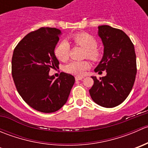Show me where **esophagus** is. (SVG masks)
Segmentation results:
<instances>
[{
  "label": "esophagus",
  "instance_id": "obj_1",
  "mask_svg": "<svg viewBox=\"0 0 148 148\" xmlns=\"http://www.w3.org/2000/svg\"><path fill=\"white\" fill-rule=\"evenodd\" d=\"M82 79H84L83 77H79V76H77V77H75L76 80H82Z\"/></svg>",
  "mask_w": 148,
  "mask_h": 148
}]
</instances>
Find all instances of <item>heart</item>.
<instances>
[{
  "instance_id": "b5f03b06",
  "label": "heart",
  "mask_w": 148,
  "mask_h": 148,
  "mask_svg": "<svg viewBox=\"0 0 148 148\" xmlns=\"http://www.w3.org/2000/svg\"><path fill=\"white\" fill-rule=\"evenodd\" d=\"M73 42L77 46H81L86 50L85 56L93 62H97L100 59L102 53L97 48V41L94 36L87 33H79L71 36ZM54 53L57 59L61 61H66L69 57L70 44L66 40L61 41L55 49ZM89 67L87 61H72L65 66L66 72L77 76H82Z\"/></svg>"
}]
</instances>
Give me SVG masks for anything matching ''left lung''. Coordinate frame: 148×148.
Masks as SVG:
<instances>
[{
  "label": "left lung",
  "instance_id": "1",
  "mask_svg": "<svg viewBox=\"0 0 148 148\" xmlns=\"http://www.w3.org/2000/svg\"><path fill=\"white\" fill-rule=\"evenodd\" d=\"M98 35L104 45L103 57L95 71H106L105 77H92L89 89L92 100L102 107L112 108L126 99L135 83L136 55L130 38L122 30L107 25L98 27Z\"/></svg>",
  "mask_w": 148,
  "mask_h": 148
}]
</instances>
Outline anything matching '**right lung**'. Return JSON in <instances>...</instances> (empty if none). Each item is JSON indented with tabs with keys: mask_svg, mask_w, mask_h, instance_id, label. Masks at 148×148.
<instances>
[{
	"mask_svg": "<svg viewBox=\"0 0 148 148\" xmlns=\"http://www.w3.org/2000/svg\"><path fill=\"white\" fill-rule=\"evenodd\" d=\"M62 32L56 28H40L28 34L15 48L11 70L16 89L30 107L44 113L54 112L68 99L75 79L61 72L49 76L59 66L54 49Z\"/></svg>",
	"mask_w": 148,
	"mask_h": 148,
	"instance_id": "obj_1",
	"label": "right lung"
}]
</instances>
